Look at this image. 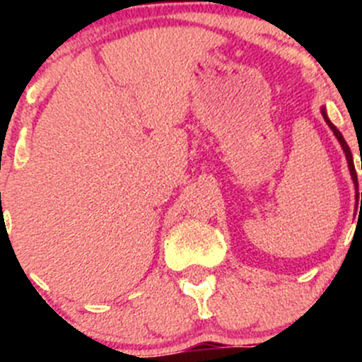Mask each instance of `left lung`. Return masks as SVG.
<instances>
[{"label": "left lung", "instance_id": "1", "mask_svg": "<svg viewBox=\"0 0 362 362\" xmlns=\"http://www.w3.org/2000/svg\"><path fill=\"white\" fill-rule=\"evenodd\" d=\"M322 115H324V120H326L327 122V126L331 127V129H333V133H334V136L338 138V141H339V145H341V148H343V152H345V156H346V163H349V170H350V175H352V180H354V184H356V189H359V184H357V173H356V168H354V159H352V152H350V148H349V145H346V141H345V138L341 136V133H339V131L337 129V127L333 126V122H331L329 119H327V115H326V112L322 110ZM362 164V163H361ZM359 196V194H357ZM361 199H362V194H361Z\"/></svg>", "mask_w": 362, "mask_h": 362}]
</instances>
